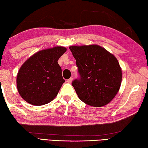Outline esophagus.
<instances>
[{"instance_id":"1","label":"esophagus","mask_w":148,"mask_h":148,"mask_svg":"<svg viewBox=\"0 0 148 148\" xmlns=\"http://www.w3.org/2000/svg\"><path fill=\"white\" fill-rule=\"evenodd\" d=\"M73 80V77H71V78H69V79H67V83H71Z\"/></svg>"}]
</instances>
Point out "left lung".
<instances>
[{
	"label": "left lung",
	"instance_id": "8db88e82",
	"mask_svg": "<svg viewBox=\"0 0 148 148\" xmlns=\"http://www.w3.org/2000/svg\"><path fill=\"white\" fill-rule=\"evenodd\" d=\"M79 78L72 82L80 100L87 105L101 107L110 103L119 90L122 71L113 54L98 45L71 46Z\"/></svg>",
	"mask_w": 148,
	"mask_h": 148
}]
</instances>
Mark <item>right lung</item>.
Masks as SVG:
<instances>
[{
  "label": "right lung",
  "mask_w": 148,
  "mask_h": 148,
  "mask_svg": "<svg viewBox=\"0 0 148 148\" xmlns=\"http://www.w3.org/2000/svg\"><path fill=\"white\" fill-rule=\"evenodd\" d=\"M66 50L62 47L40 50L21 65L16 81L24 100L34 106H42L56 98L65 83L58 61Z\"/></svg>",
  "instance_id": "right-lung-1"
}]
</instances>
